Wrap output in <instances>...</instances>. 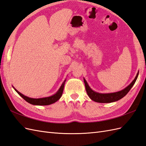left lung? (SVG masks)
Masks as SVG:
<instances>
[{"mask_svg":"<svg viewBox=\"0 0 146 146\" xmlns=\"http://www.w3.org/2000/svg\"><path fill=\"white\" fill-rule=\"evenodd\" d=\"M138 74L139 72H137L134 80L127 86V88H125V89L120 92L108 94H102L93 91V90L90 88L87 82H86V81L84 78L86 93H87L88 96L90 98V99L97 102H101V103H109V102L117 101L121 99L122 98H123L126 94L129 92V90L132 88L133 85L135 84V83L137 78V76H138Z\"/></svg>","mask_w":146,"mask_h":146,"instance_id":"8db88e82","label":"left lung"}]
</instances>
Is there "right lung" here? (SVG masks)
I'll return each mask as SVG.
<instances>
[{"instance_id": "obj_1", "label": "right lung", "mask_w": 146, "mask_h": 146, "mask_svg": "<svg viewBox=\"0 0 146 146\" xmlns=\"http://www.w3.org/2000/svg\"><path fill=\"white\" fill-rule=\"evenodd\" d=\"M66 82V80L62 83V85L61 86L60 88L59 89L58 91L56 94H54V95L50 96V97H46V98H38V99H34V98H31L29 97H27L25 95H23V94L19 93L18 90L15 88V90L17 92L19 95H20L23 99H24L26 101H27L29 103L33 104V105H38V106H46V105H50L51 104H53L54 102L57 101L58 100H60L61 98L62 92H63L64 90V86Z\"/></svg>"}]
</instances>
